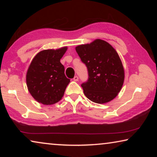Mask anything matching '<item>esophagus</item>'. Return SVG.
Wrapping results in <instances>:
<instances>
[{
    "instance_id": "esophagus-1",
    "label": "esophagus",
    "mask_w": 157,
    "mask_h": 157,
    "mask_svg": "<svg viewBox=\"0 0 157 157\" xmlns=\"http://www.w3.org/2000/svg\"><path fill=\"white\" fill-rule=\"evenodd\" d=\"M78 79H79V78H78V76H75V77H74V78H73V80H74V81L77 82V81H78Z\"/></svg>"
}]
</instances>
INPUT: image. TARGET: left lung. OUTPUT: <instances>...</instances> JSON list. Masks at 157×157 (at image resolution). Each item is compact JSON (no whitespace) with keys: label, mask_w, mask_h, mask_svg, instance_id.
<instances>
[{"label":"left lung","mask_w":157,"mask_h":157,"mask_svg":"<svg viewBox=\"0 0 157 157\" xmlns=\"http://www.w3.org/2000/svg\"><path fill=\"white\" fill-rule=\"evenodd\" d=\"M75 50L88 69V81L82 84L86 97L98 104L114 99L124 79V68L116 50L108 42L99 39L79 45Z\"/></svg>","instance_id":"obj_1"}]
</instances>
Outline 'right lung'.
<instances>
[{
    "label": "right lung",
    "mask_w": 157,
    "mask_h": 157,
    "mask_svg": "<svg viewBox=\"0 0 157 157\" xmlns=\"http://www.w3.org/2000/svg\"><path fill=\"white\" fill-rule=\"evenodd\" d=\"M66 46L56 50H41L32 60L26 73V84L32 96L45 105L62 99L70 79L64 74L60 62L67 50Z\"/></svg>",
    "instance_id": "add662e5"
}]
</instances>
